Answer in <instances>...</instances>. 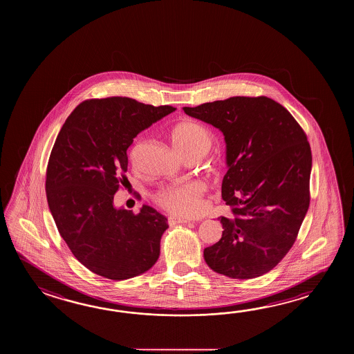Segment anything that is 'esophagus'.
Returning a JSON list of instances; mask_svg holds the SVG:
<instances>
[{
    "label": "esophagus",
    "instance_id": "1",
    "mask_svg": "<svg viewBox=\"0 0 354 354\" xmlns=\"http://www.w3.org/2000/svg\"><path fill=\"white\" fill-rule=\"evenodd\" d=\"M168 223H169L171 225H174V224H187V223H191V220L185 218H178V216H169V218H168Z\"/></svg>",
    "mask_w": 354,
    "mask_h": 354
}]
</instances>
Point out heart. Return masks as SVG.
<instances>
[{"label": "heart", "mask_w": 354, "mask_h": 354, "mask_svg": "<svg viewBox=\"0 0 354 354\" xmlns=\"http://www.w3.org/2000/svg\"><path fill=\"white\" fill-rule=\"evenodd\" d=\"M174 148L188 159L203 158L211 149L210 133L194 121L180 122L172 130ZM206 185L201 180H188L183 183L167 185L154 194V201L162 209L174 215L189 216L201 207V198Z\"/></svg>", "instance_id": "1"}]
</instances>
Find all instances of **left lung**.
I'll use <instances>...</instances> for the list:
<instances>
[{"label":"left lung","mask_w":354,"mask_h":354,"mask_svg":"<svg viewBox=\"0 0 354 354\" xmlns=\"http://www.w3.org/2000/svg\"><path fill=\"white\" fill-rule=\"evenodd\" d=\"M218 128L226 143L221 239L203 250L212 271L256 279L294 245L310 205L311 149L294 116L272 98L236 96L183 107Z\"/></svg>","instance_id":"obj_1"}]
</instances>
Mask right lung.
Masks as SVG:
<instances>
[{
    "label": "right lung",
    "mask_w": 354,
    "mask_h": 354,
    "mask_svg": "<svg viewBox=\"0 0 354 354\" xmlns=\"http://www.w3.org/2000/svg\"><path fill=\"white\" fill-rule=\"evenodd\" d=\"M174 110L129 97L92 98L60 129L46 168L49 210L73 256L98 276L131 279L158 259L166 216L147 205L139 214L118 209L113 195L128 180L133 139Z\"/></svg>",
    "instance_id": "add662e5"
}]
</instances>
